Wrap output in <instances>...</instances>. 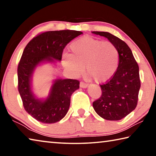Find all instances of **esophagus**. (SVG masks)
I'll use <instances>...</instances> for the list:
<instances>
[{
  "label": "esophagus",
  "instance_id": "34e87169",
  "mask_svg": "<svg viewBox=\"0 0 156 156\" xmlns=\"http://www.w3.org/2000/svg\"><path fill=\"white\" fill-rule=\"evenodd\" d=\"M87 86H88V84L85 83H84V82L81 81L80 83V87L82 88H86V87H87Z\"/></svg>",
  "mask_w": 156,
  "mask_h": 156
}]
</instances>
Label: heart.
<instances>
[{
  "instance_id": "obj_1",
  "label": "heart",
  "mask_w": 156,
  "mask_h": 156,
  "mask_svg": "<svg viewBox=\"0 0 156 156\" xmlns=\"http://www.w3.org/2000/svg\"><path fill=\"white\" fill-rule=\"evenodd\" d=\"M70 50L72 54H63L62 63L73 76L83 73L85 67L87 73L101 83L112 78L117 71L119 54L112 42L84 36L73 42Z\"/></svg>"
}]
</instances>
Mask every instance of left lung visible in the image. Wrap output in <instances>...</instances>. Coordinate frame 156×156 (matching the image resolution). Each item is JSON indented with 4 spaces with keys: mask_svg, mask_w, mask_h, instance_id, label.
<instances>
[{
    "mask_svg": "<svg viewBox=\"0 0 156 156\" xmlns=\"http://www.w3.org/2000/svg\"><path fill=\"white\" fill-rule=\"evenodd\" d=\"M107 38L119 54V64L113 77L100 84L102 94L93 102L100 117L107 120H119L136 109L140 88L139 67L131 49L125 42L105 31H92Z\"/></svg>",
    "mask_w": 156,
    "mask_h": 156,
    "instance_id": "obj_1",
    "label": "left lung"
}]
</instances>
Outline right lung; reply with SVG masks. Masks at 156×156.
Masks as SVG:
<instances>
[{"label":"right lung","mask_w":156,"mask_h":156,"mask_svg":"<svg viewBox=\"0 0 156 156\" xmlns=\"http://www.w3.org/2000/svg\"><path fill=\"white\" fill-rule=\"evenodd\" d=\"M83 34L75 30L44 31L31 39L26 45L18 63V89L23 105L29 114L39 122L47 124L58 122L69 110L72 94L79 89L80 82L74 79H58L53 84L49 98H35L31 90V73L44 60H61L63 49L76 37Z\"/></svg>","instance_id":"add662e5"}]
</instances>
